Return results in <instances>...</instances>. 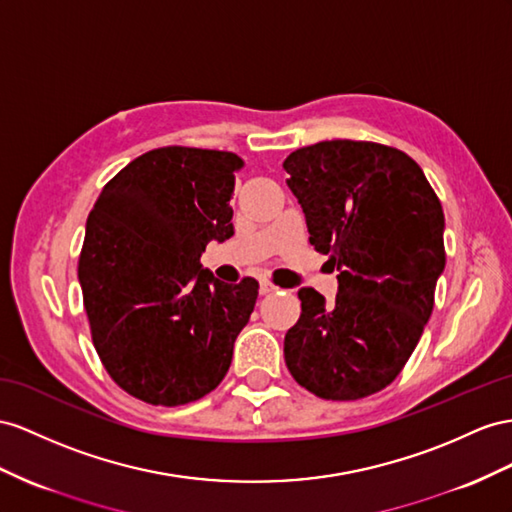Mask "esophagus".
Segmentation results:
<instances>
[{
    "label": "esophagus",
    "mask_w": 512,
    "mask_h": 512,
    "mask_svg": "<svg viewBox=\"0 0 512 512\" xmlns=\"http://www.w3.org/2000/svg\"><path fill=\"white\" fill-rule=\"evenodd\" d=\"M277 290H279V287L272 285L270 281H261V283H259V292H261V294H272V292H277Z\"/></svg>",
    "instance_id": "esophagus-1"
}]
</instances>
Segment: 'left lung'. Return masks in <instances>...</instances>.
I'll return each instance as SVG.
<instances>
[{
	"mask_svg": "<svg viewBox=\"0 0 512 512\" xmlns=\"http://www.w3.org/2000/svg\"><path fill=\"white\" fill-rule=\"evenodd\" d=\"M309 242L337 268L326 303L300 287V318L285 335V363L324 400L385 389L409 361L445 268V218L424 170L376 142L324 140L287 155Z\"/></svg>",
	"mask_w": 512,
	"mask_h": 512,
	"instance_id": "8db88e82",
	"label": "left lung"
}]
</instances>
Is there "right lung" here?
Listing matches in <instances>:
<instances>
[{
    "label": "right lung",
    "mask_w": 512,
    "mask_h": 512,
    "mask_svg": "<svg viewBox=\"0 0 512 512\" xmlns=\"http://www.w3.org/2000/svg\"><path fill=\"white\" fill-rule=\"evenodd\" d=\"M229 151L162 147L129 162L86 222L80 277L90 333L114 383L179 406L225 378L259 283H225L201 266L205 246L233 235Z\"/></svg>",
    "instance_id": "1"
}]
</instances>
